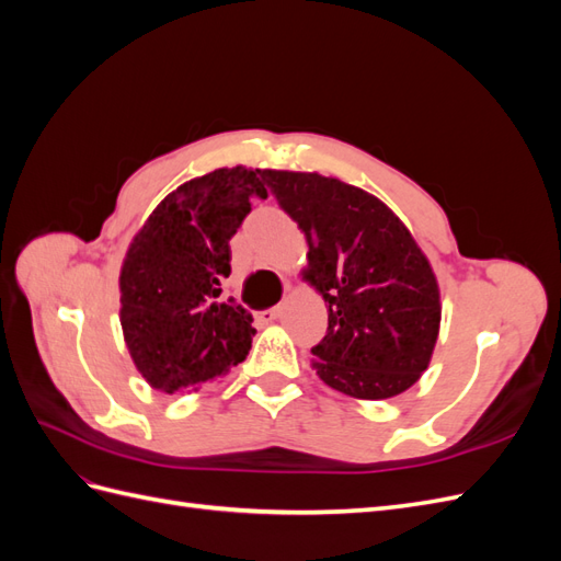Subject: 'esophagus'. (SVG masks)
I'll return each mask as SVG.
<instances>
[{
	"instance_id": "34e87169",
	"label": "esophagus",
	"mask_w": 561,
	"mask_h": 561,
	"mask_svg": "<svg viewBox=\"0 0 561 561\" xmlns=\"http://www.w3.org/2000/svg\"><path fill=\"white\" fill-rule=\"evenodd\" d=\"M280 313H283V304H278V307L268 309V311H262V313H260V318H262V320H266V322H271V320H278V318H280Z\"/></svg>"
}]
</instances>
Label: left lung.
<instances>
[{
  "label": "left lung",
  "mask_w": 561,
  "mask_h": 561,
  "mask_svg": "<svg viewBox=\"0 0 561 561\" xmlns=\"http://www.w3.org/2000/svg\"><path fill=\"white\" fill-rule=\"evenodd\" d=\"M307 236L301 276L325 299L316 375L358 400L404 393L426 371L443 304L426 254L386 203L336 178L260 171Z\"/></svg>",
  "instance_id": "8db88e82"
}]
</instances>
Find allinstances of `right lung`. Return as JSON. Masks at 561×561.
<instances>
[{"label":"right lung","mask_w":561,"mask_h":561,"mask_svg":"<svg viewBox=\"0 0 561 561\" xmlns=\"http://www.w3.org/2000/svg\"><path fill=\"white\" fill-rule=\"evenodd\" d=\"M260 171L245 165L180 184L133 236L118 274L124 342L145 381L163 393L198 390L245 360L252 316L222 299L231 236L266 198Z\"/></svg>","instance_id":"obj_1"}]
</instances>
